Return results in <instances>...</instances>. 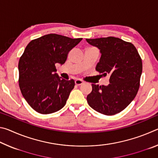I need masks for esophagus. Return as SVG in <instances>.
Instances as JSON below:
<instances>
[{
  "instance_id": "1",
  "label": "esophagus",
  "mask_w": 158,
  "mask_h": 158,
  "mask_svg": "<svg viewBox=\"0 0 158 158\" xmlns=\"http://www.w3.org/2000/svg\"><path fill=\"white\" fill-rule=\"evenodd\" d=\"M82 84H83V81H81V80H80V79H77V80H75V84H76V85H81Z\"/></svg>"
}]
</instances>
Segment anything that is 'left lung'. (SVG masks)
I'll use <instances>...</instances> for the list:
<instances>
[{"instance_id": "8db88e82", "label": "left lung", "mask_w": 158, "mask_h": 158, "mask_svg": "<svg viewBox=\"0 0 158 158\" xmlns=\"http://www.w3.org/2000/svg\"><path fill=\"white\" fill-rule=\"evenodd\" d=\"M100 50L101 57L95 69L110 76L109 84H92L87 96L89 106L99 113L111 116L123 110L138 92L142 61L130 42L114 37L85 39Z\"/></svg>"}]
</instances>
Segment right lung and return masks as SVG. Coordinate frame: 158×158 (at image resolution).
I'll return each instance as SVG.
<instances>
[{"instance_id": "right-lung-1", "label": "right lung", "mask_w": 158, "mask_h": 158, "mask_svg": "<svg viewBox=\"0 0 158 158\" xmlns=\"http://www.w3.org/2000/svg\"><path fill=\"white\" fill-rule=\"evenodd\" d=\"M81 40L48 34L26 46L19 61V84L23 98L35 111L49 114L65 105L74 81L58 76L55 65L65 63L68 52Z\"/></svg>"}]
</instances>
